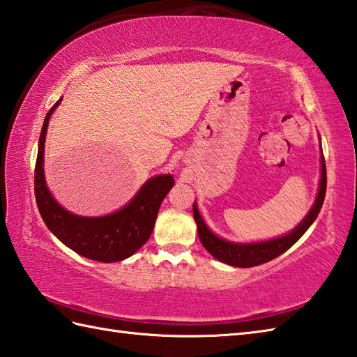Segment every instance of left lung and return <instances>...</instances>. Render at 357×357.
Masks as SVG:
<instances>
[{
	"mask_svg": "<svg viewBox=\"0 0 357 357\" xmlns=\"http://www.w3.org/2000/svg\"><path fill=\"white\" fill-rule=\"evenodd\" d=\"M325 190H327V169H325L324 155H321L319 190H317L316 201L313 204L312 210L308 211V215L302 219V222L296 227L294 230L284 234V236H279L276 239H270V241H262V242H248V244L230 242L219 238L218 234L211 231L206 225V222H204L202 216L199 215L198 206H196V202H193V218L196 221V225H198V234H199L201 244L211 256L216 257L218 261L233 265V267L248 268V267H255V265L268 262L271 259H275V257H278L279 255L287 252L294 242H298L301 239L302 234L310 229V225L316 221V218L322 208Z\"/></svg>",
	"mask_w": 357,
	"mask_h": 357,
	"instance_id": "1",
	"label": "left lung"
}]
</instances>
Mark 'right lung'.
Instances as JSON below:
<instances>
[{
  "label": "right lung",
  "mask_w": 357,
  "mask_h": 357,
  "mask_svg": "<svg viewBox=\"0 0 357 357\" xmlns=\"http://www.w3.org/2000/svg\"><path fill=\"white\" fill-rule=\"evenodd\" d=\"M47 112L38 142L35 165V198L44 224L64 245L89 259L118 262L135 255L153 231L159 207L174 185L172 174H158L139 188L123 208L105 216H79L63 208L53 198L44 178V144L52 113Z\"/></svg>",
  "instance_id": "obj_1"
}]
</instances>
